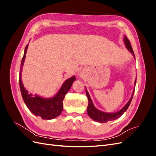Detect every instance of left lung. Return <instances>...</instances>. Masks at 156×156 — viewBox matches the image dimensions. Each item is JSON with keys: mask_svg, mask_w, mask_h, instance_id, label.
I'll use <instances>...</instances> for the list:
<instances>
[{"mask_svg": "<svg viewBox=\"0 0 156 156\" xmlns=\"http://www.w3.org/2000/svg\"><path fill=\"white\" fill-rule=\"evenodd\" d=\"M124 44L126 47L127 49L128 50L132 55H133V56L135 58V54L133 53V49H132V48H131L130 42H129V40L127 38V37L126 36H124ZM136 79L135 81V87L136 85ZM134 92H135V88L133 90V92H132V95L129 99V100L128 101V102H127L124 105V107H123V108H121L119 111L115 112H103V111H100L99 109H98L97 108H96L95 106H94L92 99H91L90 96V94L88 92L86 88V94H87L88 100V105L87 107V113H88L89 117L90 118V119H92L93 120L98 122H100V123H105V122H107L108 121L115 120L117 119H119V117H120L122 115L124 114V112H126L127 111V108H128L130 103H131V101L132 100V98H133Z\"/></svg>", "mask_w": 156, "mask_h": 156, "instance_id": "left-lung-1", "label": "left lung"}]
</instances>
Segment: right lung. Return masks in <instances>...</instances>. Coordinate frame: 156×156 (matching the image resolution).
Instances as JSON below:
<instances>
[{
  "label": "right lung",
  "mask_w": 156,
  "mask_h": 156,
  "mask_svg": "<svg viewBox=\"0 0 156 156\" xmlns=\"http://www.w3.org/2000/svg\"><path fill=\"white\" fill-rule=\"evenodd\" d=\"M29 44H27L24 51V55L21 60L20 73V86L21 95L25 105L36 116H40L42 119L51 120L59 116L63 110V100L68 93L73 83L76 80L72 76L64 81L58 92L51 98H44L38 95H33L29 93L25 88L21 80V72L26 57V53Z\"/></svg>",
  "instance_id": "obj_1"
}]
</instances>
